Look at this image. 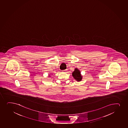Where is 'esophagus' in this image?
Segmentation results:
<instances>
[{
	"label": "esophagus",
	"mask_w": 128,
	"mask_h": 128,
	"mask_svg": "<svg viewBox=\"0 0 128 128\" xmlns=\"http://www.w3.org/2000/svg\"><path fill=\"white\" fill-rule=\"evenodd\" d=\"M62 72H63V73H65V72H66V70H62Z\"/></svg>",
	"instance_id": "obj_1"
}]
</instances>
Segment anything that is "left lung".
I'll return each instance as SVG.
<instances>
[{
    "mask_svg": "<svg viewBox=\"0 0 128 128\" xmlns=\"http://www.w3.org/2000/svg\"><path fill=\"white\" fill-rule=\"evenodd\" d=\"M72 76L76 80L78 81V82L82 80V76L81 75L79 69L76 68L74 70L72 73Z\"/></svg>",
    "mask_w": 128,
    "mask_h": 128,
    "instance_id": "left-lung-1",
    "label": "left lung"
}]
</instances>
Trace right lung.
<instances>
[{"mask_svg":"<svg viewBox=\"0 0 128 128\" xmlns=\"http://www.w3.org/2000/svg\"><path fill=\"white\" fill-rule=\"evenodd\" d=\"M50 76V75H49V76Z\"/></svg>","mask_w":128,"mask_h":128,"instance_id":"obj_1","label":"right lung"}]
</instances>
